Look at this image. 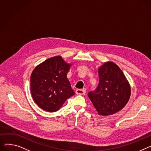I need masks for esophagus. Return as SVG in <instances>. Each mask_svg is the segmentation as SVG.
I'll return each instance as SVG.
<instances>
[{"label": "esophagus", "instance_id": "esophagus-1", "mask_svg": "<svg viewBox=\"0 0 151 151\" xmlns=\"http://www.w3.org/2000/svg\"><path fill=\"white\" fill-rule=\"evenodd\" d=\"M76 93L77 95H84L86 93V90L84 89H77L76 90Z\"/></svg>", "mask_w": 151, "mask_h": 151}]
</instances>
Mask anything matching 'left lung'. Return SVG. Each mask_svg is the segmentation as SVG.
I'll list each match as a JSON object with an SVG mask.
<instances>
[{"label": "left lung", "instance_id": "left-lung-1", "mask_svg": "<svg viewBox=\"0 0 151 151\" xmlns=\"http://www.w3.org/2000/svg\"><path fill=\"white\" fill-rule=\"evenodd\" d=\"M98 75V86L88 96L98 115H113L123 109L129 101L130 86L122 70L113 62H106L99 67Z\"/></svg>", "mask_w": 151, "mask_h": 151}]
</instances>
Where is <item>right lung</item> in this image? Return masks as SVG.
Segmentation results:
<instances>
[{
	"label": "right lung",
	"mask_w": 151,
	"mask_h": 151,
	"mask_svg": "<svg viewBox=\"0 0 151 151\" xmlns=\"http://www.w3.org/2000/svg\"><path fill=\"white\" fill-rule=\"evenodd\" d=\"M71 65L57 56L47 59L33 70L30 88L32 98L40 108L50 112L58 111L75 94L67 77Z\"/></svg>",
	"instance_id": "add662e5"
}]
</instances>
